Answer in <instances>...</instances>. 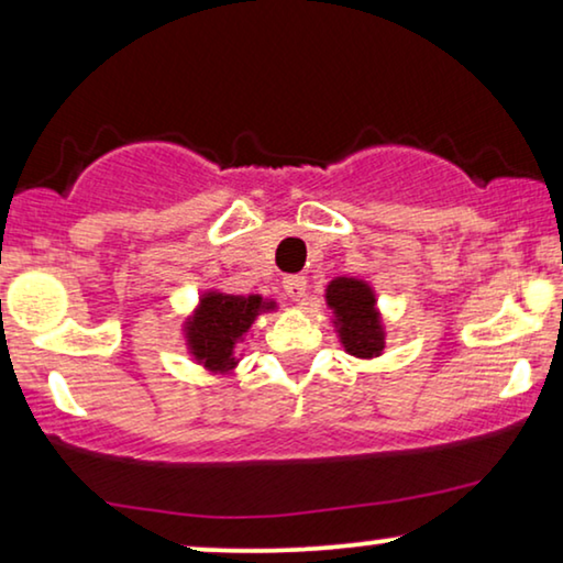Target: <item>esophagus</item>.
I'll use <instances>...</instances> for the list:
<instances>
[{"label": "esophagus", "mask_w": 563, "mask_h": 563, "mask_svg": "<svg viewBox=\"0 0 563 563\" xmlns=\"http://www.w3.org/2000/svg\"><path fill=\"white\" fill-rule=\"evenodd\" d=\"M284 291H287L289 299H295V302H299V299H302L305 291H307V279H305L302 274L284 276Z\"/></svg>", "instance_id": "obj_1"}]
</instances>
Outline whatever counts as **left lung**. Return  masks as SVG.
Instances as JSON below:
<instances>
[{
  "label": "left lung",
  "instance_id": "8db88e82",
  "mask_svg": "<svg viewBox=\"0 0 563 563\" xmlns=\"http://www.w3.org/2000/svg\"><path fill=\"white\" fill-rule=\"evenodd\" d=\"M328 305L335 310L345 351L358 358L379 356L384 349V333L372 289L364 282L341 276L328 287Z\"/></svg>",
  "mask_w": 563,
  "mask_h": 563
}]
</instances>
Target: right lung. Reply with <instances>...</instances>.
Wrapping results in <instances>:
<instances>
[{"instance_id":"obj_1","label":"right lung","mask_w":563,"mask_h":563,"mask_svg":"<svg viewBox=\"0 0 563 563\" xmlns=\"http://www.w3.org/2000/svg\"><path fill=\"white\" fill-rule=\"evenodd\" d=\"M261 310V297L207 295L195 322H189V343L207 368L220 372L235 364L238 338L251 328Z\"/></svg>"}]
</instances>
